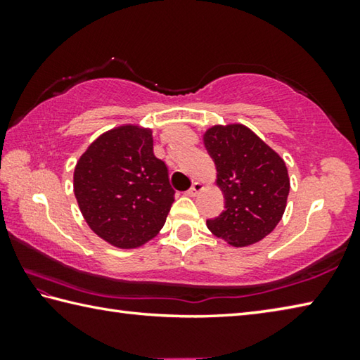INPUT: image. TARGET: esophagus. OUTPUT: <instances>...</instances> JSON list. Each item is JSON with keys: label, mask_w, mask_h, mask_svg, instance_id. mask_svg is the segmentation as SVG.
<instances>
[{"label": "esophagus", "mask_w": 360, "mask_h": 360, "mask_svg": "<svg viewBox=\"0 0 360 360\" xmlns=\"http://www.w3.org/2000/svg\"><path fill=\"white\" fill-rule=\"evenodd\" d=\"M202 191H203L202 182H193L192 187L187 191V195H188V197H197V195Z\"/></svg>", "instance_id": "1"}]
</instances>
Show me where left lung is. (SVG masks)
I'll use <instances>...</instances> for the list:
<instances>
[{
    "instance_id": "8db88e82",
    "label": "left lung",
    "mask_w": 360,
    "mask_h": 360,
    "mask_svg": "<svg viewBox=\"0 0 360 360\" xmlns=\"http://www.w3.org/2000/svg\"><path fill=\"white\" fill-rule=\"evenodd\" d=\"M216 165L225 210L206 221L212 235L245 248L270 235L285 211L290 181L278 152L241 124L212 125L203 135Z\"/></svg>"
}]
</instances>
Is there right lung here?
<instances>
[{"label": "right lung", "instance_id": "add662e5", "mask_svg": "<svg viewBox=\"0 0 360 360\" xmlns=\"http://www.w3.org/2000/svg\"><path fill=\"white\" fill-rule=\"evenodd\" d=\"M75 195L85 222L109 245H146L165 225L174 191L154 155L152 130L115 127L89 146L75 168Z\"/></svg>", "mask_w": 360, "mask_h": 360}]
</instances>
